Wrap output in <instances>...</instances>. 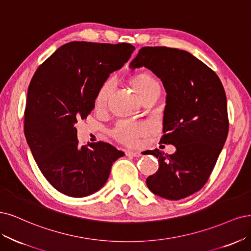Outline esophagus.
<instances>
[{"label": "esophagus", "instance_id": "34e87169", "mask_svg": "<svg viewBox=\"0 0 251 251\" xmlns=\"http://www.w3.org/2000/svg\"><path fill=\"white\" fill-rule=\"evenodd\" d=\"M126 155L128 156H133V157H140L142 156V153L140 151H133V150H127Z\"/></svg>", "mask_w": 251, "mask_h": 251}]
</instances>
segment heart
<instances>
[{
	"instance_id": "b5f03b06",
	"label": "heart",
	"mask_w": 251,
	"mask_h": 251,
	"mask_svg": "<svg viewBox=\"0 0 251 251\" xmlns=\"http://www.w3.org/2000/svg\"><path fill=\"white\" fill-rule=\"evenodd\" d=\"M158 83L154 78H152L148 74H140L137 75L133 80V86L137 95L141 96L143 93L150 90V88L157 86ZM115 80L112 78L107 79L99 88L98 93L96 95L95 104L96 107L101 108L104 107L105 104L107 103L109 96L114 90ZM148 131V126L143 123H135L129 122V121H122L118 123L116 128L112 131V134L116 139L127 145H134L136 144L139 137L142 136Z\"/></svg>"
}]
</instances>
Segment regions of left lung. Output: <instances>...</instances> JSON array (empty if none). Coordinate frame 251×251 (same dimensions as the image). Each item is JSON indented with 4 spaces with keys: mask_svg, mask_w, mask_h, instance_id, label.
Masks as SVG:
<instances>
[{
    "mask_svg": "<svg viewBox=\"0 0 251 251\" xmlns=\"http://www.w3.org/2000/svg\"><path fill=\"white\" fill-rule=\"evenodd\" d=\"M155 74L166 90L160 143L174 145L173 154L158 149V171L146 179L155 195L179 200L199 191L211 175L228 133L227 102L216 73L191 53L167 47H144L129 64Z\"/></svg>",
    "mask_w": 251,
    "mask_h": 251,
    "instance_id": "8db88e82",
    "label": "left lung"
}]
</instances>
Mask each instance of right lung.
<instances>
[{"label": "right lung", "mask_w": 251, "mask_h": 251, "mask_svg": "<svg viewBox=\"0 0 251 251\" xmlns=\"http://www.w3.org/2000/svg\"><path fill=\"white\" fill-rule=\"evenodd\" d=\"M130 44L72 42L40 64L28 88L25 136L46 179L70 197H85L106 183L114 161L124 156L110 144L80 147L75 124L95 107L112 72L130 58Z\"/></svg>", "instance_id": "add662e5"}]
</instances>
